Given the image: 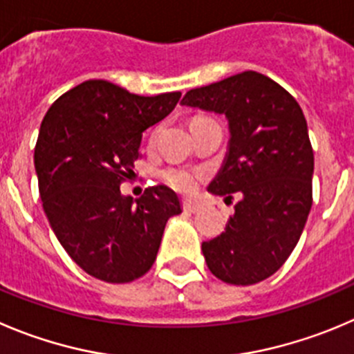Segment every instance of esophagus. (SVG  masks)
<instances>
[{
	"label": "esophagus",
	"instance_id": "1",
	"mask_svg": "<svg viewBox=\"0 0 354 354\" xmlns=\"http://www.w3.org/2000/svg\"><path fill=\"white\" fill-rule=\"evenodd\" d=\"M183 208H184V210H186V212H191V214H194V212H200V210H201V205L196 203V201L184 200Z\"/></svg>",
	"mask_w": 354,
	"mask_h": 354
}]
</instances>
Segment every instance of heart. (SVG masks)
<instances>
[{"label":"heart","mask_w":354,"mask_h":354,"mask_svg":"<svg viewBox=\"0 0 354 354\" xmlns=\"http://www.w3.org/2000/svg\"><path fill=\"white\" fill-rule=\"evenodd\" d=\"M165 180L180 193H189L196 187L200 174L196 170H187V168H170L165 171Z\"/></svg>","instance_id":"heart-1"}]
</instances>
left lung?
<instances>
[{
	"label": "left lung",
	"instance_id": "obj_1",
	"mask_svg": "<svg viewBox=\"0 0 354 354\" xmlns=\"http://www.w3.org/2000/svg\"><path fill=\"white\" fill-rule=\"evenodd\" d=\"M183 106L225 114L230 147L208 191L238 194L224 233L201 243L212 274L254 285L274 274L297 245L313 205L315 156L297 100L255 71L189 90Z\"/></svg>",
	"mask_w": 354,
	"mask_h": 354
}]
</instances>
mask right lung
<instances>
[{
  "label": "right lung",
  "instance_id": "obj_1",
  "mask_svg": "<svg viewBox=\"0 0 354 354\" xmlns=\"http://www.w3.org/2000/svg\"><path fill=\"white\" fill-rule=\"evenodd\" d=\"M180 95L142 97L88 80L43 118L35 147L43 210L64 250L97 280L129 283L146 274L167 221L183 212L167 186L147 187L137 200L120 191L139 158L142 132L168 116Z\"/></svg>",
  "mask_w": 354,
  "mask_h": 354
}]
</instances>
